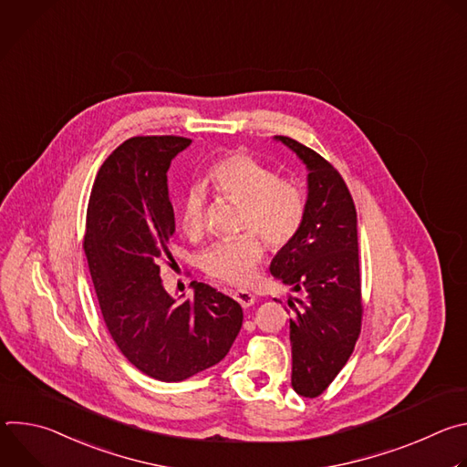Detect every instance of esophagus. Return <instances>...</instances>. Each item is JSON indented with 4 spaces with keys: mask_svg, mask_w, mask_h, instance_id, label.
<instances>
[{
    "mask_svg": "<svg viewBox=\"0 0 467 467\" xmlns=\"http://www.w3.org/2000/svg\"><path fill=\"white\" fill-rule=\"evenodd\" d=\"M233 297L244 306H251L254 303V294H251L249 290H244V288H238V290H233Z\"/></svg>",
    "mask_w": 467,
    "mask_h": 467,
    "instance_id": "esophagus-1",
    "label": "esophagus"
}]
</instances>
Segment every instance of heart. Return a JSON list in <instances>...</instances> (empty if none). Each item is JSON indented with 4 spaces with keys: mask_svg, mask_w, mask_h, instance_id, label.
Listing matches in <instances>:
<instances>
[{
    "mask_svg": "<svg viewBox=\"0 0 467 467\" xmlns=\"http://www.w3.org/2000/svg\"><path fill=\"white\" fill-rule=\"evenodd\" d=\"M209 181L220 195L242 205L238 229L247 233L213 244L199 264L214 279L244 285L264 254L260 236L272 247H285L297 236L306 214L305 193L299 184L277 177L275 170L245 153L218 161ZM181 225L190 238L203 234L205 195L199 188H190L182 197Z\"/></svg>",
    "mask_w": 467,
    "mask_h": 467,
    "instance_id": "b5f03b06",
    "label": "heart"
}]
</instances>
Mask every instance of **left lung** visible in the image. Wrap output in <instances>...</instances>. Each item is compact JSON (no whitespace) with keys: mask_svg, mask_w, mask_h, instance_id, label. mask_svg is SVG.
Returning a JSON list of instances; mask_svg holds the SVG:
<instances>
[{"mask_svg":"<svg viewBox=\"0 0 467 467\" xmlns=\"http://www.w3.org/2000/svg\"><path fill=\"white\" fill-rule=\"evenodd\" d=\"M274 140L308 171L303 227L277 251L270 270L301 296L288 299L292 388L317 397L346 366L360 335L357 211L342 175L323 157L294 139Z\"/></svg>","mask_w":467,"mask_h":467,"instance_id":"obj_1","label":"left lung"}]
</instances>
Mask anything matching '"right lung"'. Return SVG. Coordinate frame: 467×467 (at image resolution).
Listing matches in <instances>:
<instances>
[{
    "label": "right lung",
    "instance_id": "add662e5",
    "mask_svg": "<svg viewBox=\"0 0 467 467\" xmlns=\"http://www.w3.org/2000/svg\"><path fill=\"white\" fill-rule=\"evenodd\" d=\"M190 144L182 137L125 140L99 168L87 211L85 253L105 325L123 357L162 382L218 364L244 319L242 306L213 286L193 281V297L182 301L159 275L175 231L166 173Z\"/></svg>",
    "mask_w": 467,
    "mask_h": 467
}]
</instances>
